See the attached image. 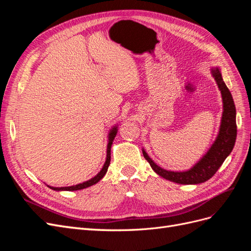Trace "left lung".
<instances>
[{
	"label": "left lung",
	"instance_id": "8db88e82",
	"mask_svg": "<svg viewBox=\"0 0 251 251\" xmlns=\"http://www.w3.org/2000/svg\"><path fill=\"white\" fill-rule=\"evenodd\" d=\"M218 87L221 91L223 100V115L218 137L206 155L193 169L186 172H171L158 166L142 150L144 158L149 161L151 169L159 176L179 184H198L207 181L217 173L234 147L237 139V123H235V107L230 91L225 85L222 75L218 68L211 70Z\"/></svg>",
	"mask_w": 251,
	"mask_h": 251
}]
</instances>
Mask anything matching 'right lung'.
<instances>
[{"mask_svg":"<svg viewBox=\"0 0 251 251\" xmlns=\"http://www.w3.org/2000/svg\"><path fill=\"white\" fill-rule=\"evenodd\" d=\"M117 134V128L116 126L113 128V130L111 131L110 135H109V143H108V148H107V160H105V163L103 165L102 170L98 173L96 176L92 179H90L89 181H86V182H82V183L80 184H76V185H73V186H67V187H51L49 186L51 189H53V191H78V189H82V188H86V187H89L91 185H93L95 183H97L98 181H100L104 175L105 173H107L108 171V168L110 165V161H111V147H112V143H113V140L114 138H115V136Z\"/></svg>","mask_w":251,"mask_h":251,"instance_id":"1","label":"right lung"}]
</instances>
